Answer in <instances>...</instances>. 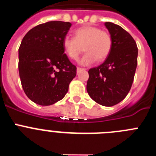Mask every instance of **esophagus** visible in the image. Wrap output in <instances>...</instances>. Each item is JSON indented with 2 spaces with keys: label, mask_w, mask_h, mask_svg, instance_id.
<instances>
[{
  "label": "esophagus",
  "mask_w": 156,
  "mask_h": 156,
  "mask_svg": "<svg viewBox=\"0 0 156 156\" xmlns=\"http://www.w3.org/2000/svg\"><path fill=\"white\" fill-rule=\"evenodd\" d=\"M86 70V69H83V68H80V67H78V68L76 69V71L77 73H80V71H85Z\"/></svg>",
  "instance_id": "1"
}]
</instances>
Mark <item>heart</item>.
<instances>
[{"mask_svg": "<svg viewBox=\"0 0 156 156\" xmlns=\"http://www.w3.org/2000/svg\"><path fill=\"white\" fill-rule=\"evenodd\" d=\"M86 52L80 59L79 64L88 66L96 60H104L111 51L112 40L108 33L94 27H83L74 31L73 37H66L62 41L65 54L69 58L76 60L83 51Z\"/></svg>", "mask_w": 156, "mask_h": 156, "instance_id": "b5f03b06", "label": "heart"}]
</instances>
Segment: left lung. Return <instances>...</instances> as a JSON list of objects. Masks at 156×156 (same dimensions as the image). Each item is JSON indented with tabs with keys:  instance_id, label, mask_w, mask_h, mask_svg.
Listing matches in <instances>:
<instances>
[{
	"instance_id": "1",
	"label": "left lung",
	"mask_w": 156,
	"mask_h": 156,
	"mask_svg": "<svg viewBox=\"0 0 156 156\" xmlns=\"http://www.w3.org/2000/svg\"><path fill=\"white\" fill-rule=\"evenodd\" d=\"M112 40L109 55L102 64L90 69L87 90L94 101L113 106L126 98L133 81L138 50L131 35L120 26L105 23Z\"/></svg>"
}]
</instances>
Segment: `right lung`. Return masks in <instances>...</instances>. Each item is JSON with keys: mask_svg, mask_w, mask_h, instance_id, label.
<instances>
[{"mask_svg": "<svg viewBox=\"0 0 156 156\" xmlns=\"http://www.w3.org/2000/svg\"><path fill=\"white\" fill-rule=\"evenodd\" d=\"M72 24L51 21L31 29L19 49V73L27 97L40 105L62 100L76 75V67L64 53L62 41Z\"/></svg>", "mask_w": 156, "mask_h": 156, "instance_id": "1", "label": "right lung"}]
</instances>
